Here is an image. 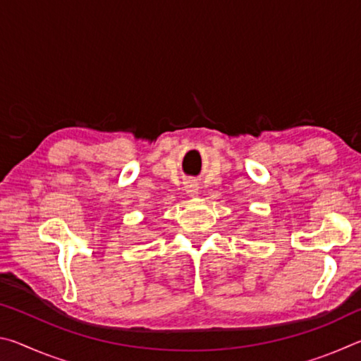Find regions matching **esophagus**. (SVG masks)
Here are the masks:
<instances>
[{
	"label": "esophagus",
	"instance_id": "34e87169",
	"mask_svg": "<svg viewBox=\"0 0 361 361\" xmlns=\"http://www.w3.org/2000/svg\"><path fill=\"white\" fill-rule=\"evenodd\" d=\"M186 192L189 195H197V191H199V185L195 181H188L186 183Z\"/></svg>",
	"mask_w": 361,
	"mask_h": 361
}]
</instances>
